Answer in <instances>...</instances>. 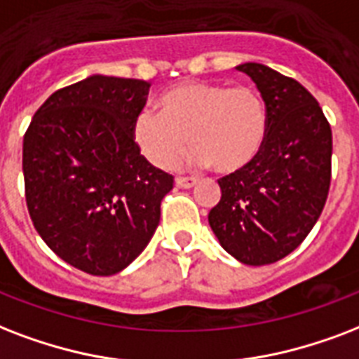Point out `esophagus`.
I'll list each match as a JSON object with an SVG mask.
<instances>
[{
  "instance_id": "34e87169",
  "label": "esophagus",
  "mask_w": 359,
  "mask_h": 359,
  "mask_svg": "<svg viewBox=\"0 0 359 359\" xmlns=\"http://www.w3.org/2000/svg\"><path fill=\"white\" fill-rule=\"evenodd\" d=\"M176 185L177 187H182V189H191L196 185V180L194 177H176Z\"/></svg>"
}]
</instances>
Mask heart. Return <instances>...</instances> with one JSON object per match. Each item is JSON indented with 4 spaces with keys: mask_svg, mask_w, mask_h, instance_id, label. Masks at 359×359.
Segmentation results:
<instances>
[{
    "mask_svg": "<svg viewBox=\"0 0 359 359\" xmlns=\"http://www.w3.org/2000/svg\"><path fill=\"white\" fill-rule=\"evenodd\" d=\"M268 135V110L251 86L189 80L165 91L159 114L142 110L133 136L151 165L170 170L193 144L196 165L236 174L257 161Z\"/></svg>",
    "mask_w": 359,
    "mask_h": 359,
    "instance_id": "1",
    "label": "heart"
}]
</instances>
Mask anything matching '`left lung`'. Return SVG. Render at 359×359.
Segmentation results:
<instances>
[{"label": "left lung", "instance_id": "obj_1", "mask_svg": "<svg viewBox=\"0 0 359 359\" xmlns=\"http://www.w3.org/2000/svg\"><path fill=\"white\" fill-rule=\"evenodd\" d=\"M236 69L266 102L268 135L249 168L219 180L221 200L208 221L224 251L264 266L290 255L320 217L332 182V127L294 79L260 63Z\"/></svg>", "mask_w": 359, "mask_h": 359}]
</instances>
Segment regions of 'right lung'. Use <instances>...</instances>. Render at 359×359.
Returning a JSON list of instances; mask_svg holds the SVG:
<instances>
[{
	"mask_svg": "<svg viewBox=\"0 0 359 359\" xmlns=\"http://www.w3.org/2000/svg\"><path fill=\"white\" fill-rule=\"evenodd\" d=\"M148 91L144 80L93 74L54 91L24 135L33 226L61 260L90 275L118 273L146 249L174 187L133 136Z\"/></svg>",
	"mask_w": 359,
	"mask_h": 359,
	"instance_id": "obj_1",
	"label": "right lung"
}]
</instances>
